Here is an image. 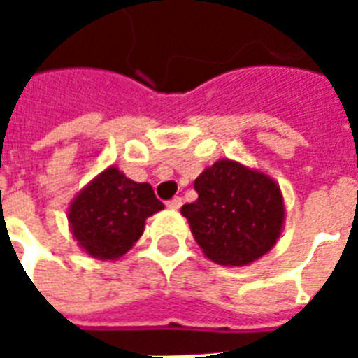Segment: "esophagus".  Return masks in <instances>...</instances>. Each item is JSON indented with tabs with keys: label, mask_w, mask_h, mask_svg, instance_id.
<instances>
[{
	"label": "esophagus",
	"mask_w": 358,
	"mask_h": 358,
	"mask_svg": "<svg viewBox=\"0 0 358 358\" xmlns=\"http://www.w3.org/2000/svg\"><path fill=\"white\" fill-rule=\"evenodd\" d=\"M166 207L172 210H176L182 207V197H172L171 201H166Z\"/></svg>",
	"instance_id": "34e87169"
}]
</instances>
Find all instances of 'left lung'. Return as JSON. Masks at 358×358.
<instances>
[{"label":"left lung","mask_w":358,"mask_h":358,"mask_svg":"<svg viewBox=\"0 0 358 358\" xmlns=\"http://www.w3.org/2000/svg\"><path fill=\"white\" fill-rule=\"evenodd\" d=\"M197 199L182 207L205 257L245 266L266 255L284 230V197L268 174L220 159L194 182Z\"/></svg>","instance_id":"obj_1"}]
</instances>
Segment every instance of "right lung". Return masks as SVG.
<instances>
[{"label":"right lung","instance_id":"1","mask_svg":"<svg viewBox=\"0 0 358 358\" xmlns=\"http://www.w3.org/2000/svg\"><path fill=\"white\" fill-rule=\"evenodd\" d=\"M163 207L149 184L134 182L117 166H109L74 197L69 226L90 257L117 261L140 240L145 220Z\"/></svg>","mask_w":358,"mask_h":358}]
</instances>
